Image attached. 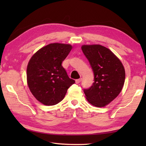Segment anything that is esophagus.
Instances as JSON below:
<instances>
[{
    "instance_id": "1",
    "label": "esophagus",
    "mask_w": 146,
    "mask_h": 146,
    "mask_svg": "<svg viewBox=\"0 0 146 146\" xmlns=\"http://www.w3.org/2000/svg\"><path fill=\"white\" fill-rule=\"evenodd\" d=\"M82 78H79V79H76V80H75V82H76V84H79L80 83L81 81H82Z\"/></svg>"
}]
</instances>
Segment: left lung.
I'll use <instances>...</instances> for the list:
<instances>
[{"mask_svg":"<svg viewBox=\"0 0 146 146\" xmlns=\"http://www.w3.org/2000/svg\"><path fill=\"white\" fill-rule=\"evenodd\" d=\"M82 50L94 73V82L84 89L91 104L104 107L119 95L125 81V70L118 58L108 48L98 44L83 45Z\"/></svg>","mask_w":146,"mask_h":146,"instance_id":"1","label":"left lung"}]
</instances>
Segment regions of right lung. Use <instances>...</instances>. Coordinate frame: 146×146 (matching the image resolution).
<instances>
[{
  "mask_svg": "<svg viewBox=\"0 0 146 146\" xmlns=\"http://www.w3.org/2000/svg\"><path fill=\"white\" fill-rule=\"evenodd\" d=\"M72 49L70 44L53 43L34 54L27 67V82L36 100L53 106L63 100L68 89L75 82L69 77L62 63Z\"/></svg>",
  "mask_w": 146,
  "mask_h": 146,
  "instance_id": "obj_1",
  "label": "right lung"
}]
</instances>
